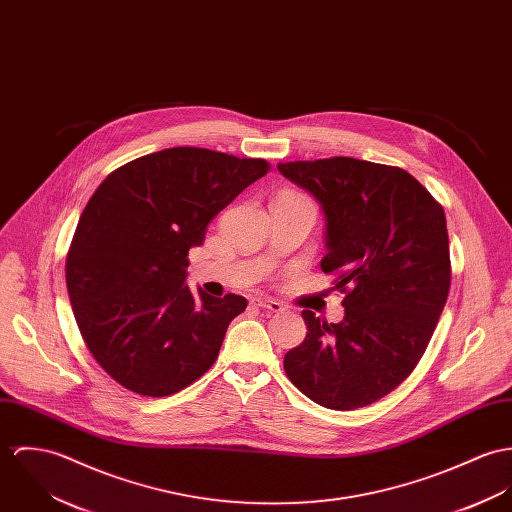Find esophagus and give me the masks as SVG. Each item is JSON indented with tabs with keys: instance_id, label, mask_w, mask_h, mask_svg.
<instances>
[{
	"instance_id": "obj_1",
	"label": "esophagus",
	"mask_w": 512,
	"mask_h": 512,
	"mask_svg": "<svg viewBox=\"0 0 512 512\" xmlns=\"http://www.w3.org/2000/svg\"><path fill=\"white\" fill-rule=\"evenodd\" d=\"M253 304L263 310H269V312H283L284 310L283 302L273 300V298H255Z\"/></svg>"
}]
</instances>
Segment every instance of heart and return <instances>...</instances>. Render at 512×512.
Here are the masks:
<instances>
[{
  "mask_svg": "<svg viewBox=\"0 0 512 512\" xmlns=\"http://www.w3.org/2000/svg\"><path fill=\"white\" fill-rule=\"evenodd\" d=\"M288 194H294V192H288Z\"/></svg>",
  "mask_w": 512,
  "mask_h": 512,
  "instance_id": "obj_1",
  "label": "heart"
}]
</instances>
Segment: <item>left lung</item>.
Segmentation results:
<instances>
[{"mask_svg": "<svg viewBox=\"0 0 512 512\" xmlns=\"http://www.w3.org/2000/svg\"><path fill=\"white\" fill-rule=\"evenodd\" d=\"M279 171L324 210L320 267L345 308L340 324L302 312L308 334L284 355L286 377L320 406H367L414 371L438 326L452 281L444 208L398 167L330 157Z\"/></svg>", "mask_w": 512, "mask_h": 512, "instance_id": "obj_1", "label": "left lung"}]
</instances>
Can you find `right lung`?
Segmentation results:
<instances>
[{
    "mask_svg": "<svg viewBox=\"0 0 512 512\" xmlns=\"http://www.w3.org/2000/svg\"><path fill=\"white\" fill-rule=\"evenodd\" d=\"M269 169L265 159L172 147L115 169L92 194L66 255V288L82 340L121 387L169 397L214 365L247 300L192 294L188 251Z\"/></svg>",
    "mask_w": 512,
    "mask_h": 512,
    "instance_id": "obj_1",
    "label": "right lung"
}]
</instances>
